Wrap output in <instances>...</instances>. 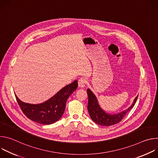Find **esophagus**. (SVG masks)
<instances>
[{"label": "esophagus", "instance_id": "34e87169", "mask_svg": "<svg viewBox=\"0 0 158 158\" xmlns=\"http://www.w3.org/2000/svg\"><path fill=\"white\" fill-rule=\"evenodd\" d=\"M87 82V80L84 77H81L78 80V85L79 87H84Z\"/></svg>", "mask_w": 158, "mask_h": 158}]
</instances>
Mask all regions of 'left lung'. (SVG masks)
Returning a JSON list of instances; mask_svg holds the SVG:
<instances>
[{
    "label": "left lung",
    "instance_id": "obj_1",
    "mask_svg": "<svg viewBox=\"0 0 158 158\" xmlns=\"http://www.w3.org/2000/svg\"><path fill=\"white\" fill-rule=\"evenodd\" d=\"M87 93L88 95L87 110L90 117L96 124L104 126L114 125L121 121L125 115L131 109H132L138 98V96L134 99L132 104L127 110L121 112V113L111 115L106 113L100 107L96 97L89 89H87Z\"/></svg>",
    "mask_w": 158,
    "mask_h": 158
}]
</instances>
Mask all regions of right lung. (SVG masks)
I'll list each match as a JSON object with an SVG mask.
<instances>
[{
	"instance_id": "obj_1",
	"label": "right lung",
	"mask_w": 158,
	"mask_h": 158,
	"mask_svg": "<svg viewBox=\"0 0 158 158\" xmlns=\"http://www.w3.org/2000/svg\"><path fill=\"white\" fill-rule=\"evenodd\" d=\"M78 85L77 81L65 86L48 101L39 104L22 102L15 96L16 100L23 113L31 120L42 124H51L63 115L68 98Z\"/></svg>"
}]
</instances>
